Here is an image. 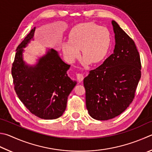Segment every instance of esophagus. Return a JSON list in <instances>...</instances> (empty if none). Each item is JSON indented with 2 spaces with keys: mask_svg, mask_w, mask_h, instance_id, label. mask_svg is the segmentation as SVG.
Returning a JSON list of instances; mask_svg holds the SVG:
<instances>
[{
  "mask_svg": "<svg viewBox=\"0 0 152 152\" xmlns=\"http://www.w3.org/2000/svg\"><path fill=\"white\" fill-rule=\"evenodd\" d=\"M76 77H77V79H78V80L80 82H81L82 80H83L84 76H83V74H80V73L76 74Z\"/></svg>",
  "mask_w": 152,
  "mask_h": 152,
  "instance_id": "obj_1",
  "label": "esophagus"
}]
</instances>
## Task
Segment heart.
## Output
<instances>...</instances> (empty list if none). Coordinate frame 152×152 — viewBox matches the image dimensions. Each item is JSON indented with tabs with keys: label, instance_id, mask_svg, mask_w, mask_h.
<instances>
[{
	"label": "heart",
	"instance_id": "b5f03b06",
	"mask_svg": "<svg viewBox=\"0 0 152 152\" xmlns=\"http://www.w3.org/2000/svg\"><path fill=\"white\" fill-rule=\"evenodd\" d=\"M68 42H62L63 54L68 61L74 62L80 57V50L85 64H96L105 58L108 52L111 37L106 28L93 23L79 24L68 34Z\"/></svg>",
	"mask_w": 152,
	"mask_h": 152
}]
</instances>
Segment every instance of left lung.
Segmentation results:
<instances>
[{
	"label": "left lung",
	"mask_w": 152,
	"mask_h": 152,
	"mask_svg": "<svg viewBox=\"0 0 152 152\" xmlns=\"http://www.w3.org/2000/svg\"><path fill=\"white\" fill-rule=\"evenodd\" d=\"M112 24L114 53L84 80L86 108L97 120L112 119L125 111L134 100L141 78V61L134 41L116 22Z\"/></svg>",
	"instance_id": "8db88e82"
}]
</instances>
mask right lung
<instances>
[{
	"label": "right lung",
	"instance_id": "add662e5",
	"mask_svg": "<svg viewBox=\"0 0 152 152\" xmlns=\"http://www.w3.org/2000/svg\"><path fill=\"white\" fill-rule=\"evenodd\" d=\"M34 31L35 27L16 48L11 70L15 90L32 114L45 120L56 119L65 111L76 82L66 74L70 65L63 62L54 49L48 50L34 66L25 64L23 48L33 38Z\"/></svg>",
	"mask_w": 152,
	"mask_h": 152
}]
</instances>
